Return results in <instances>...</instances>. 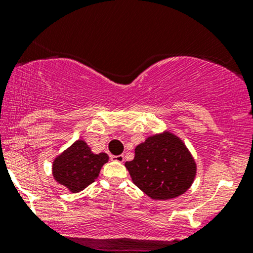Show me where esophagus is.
<instances>
[{"label": "esophagus", "instance_id": "1", "mask_svg": "<svg viewBox=\"0 0 253 253\" xmlns=\"http://www.w3.org/2000/svg\"><path fill=\"white\" fill-rule=\"evenodd\" d=\"M110 159H112L113 162H117V163H123L125 158L123 155H119V156H110Z\"/></svg>", "mask_w": 253, "mask_h": 253}]
</instances>
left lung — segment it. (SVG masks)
Returning <instances> with one entry per match:
<instances>
[{"label":"left lung","instance_id":"left-lung-1","mask_svg":"<svg viewBox=\"0 0 253 253\" xmlns=\"http://www.w3.org/2000/svg\"><path fill=\"white\" fill-rule=\"evenodd\" d=\"M132 181L153 200H170L190 188L196 164L179 138L172 133L149 136L135 147L134 159L126 162Z\"/></svg>","mask_w":253,"mask_h":253}]
</instances>
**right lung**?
I'll use <instances>...</instances> for the list:
<instances>
[{"instance_id":"add662e5","label":"right lung","mask_w":253,"mask_h":253,"mask_svg":"<svg viewBox=\"0 0 253 253\" xmlns=\"http://www.w3.org/2000/svg\"><path fill=\"white\" fill-rule=\"evenodd\" d=\"M108 159L107 153L95 155L85 141L77 140L54 159L52 172L58 183L72 193H78L95 182Z\"/></svg>"}]
</instances>
